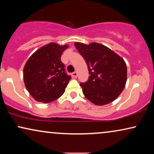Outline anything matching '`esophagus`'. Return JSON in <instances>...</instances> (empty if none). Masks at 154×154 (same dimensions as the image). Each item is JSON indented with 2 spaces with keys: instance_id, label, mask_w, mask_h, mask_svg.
<instances>
[{
  "instance_id": "1",
  "label": "esophagus",
  "mask_w": 154,
  "mask_h": 154,
  "mask_svg": "<svg viewBox=\"0 0 154 154\" xmlns=\"http://www.w3.org/2000/svg\"><path fill=\"white\" fill-rule=\"evenodd\" d=\"M72 75L73 78H77L78 76V73L76 72V71H74V72L72 73Z\"/></svg>"
}]
</instances>
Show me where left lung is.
<instances>
[{
  "mask_svg": "<svg viewBox=\"0 0 154 154\" xmlns=\"http://www.w3.org/2000/svg\"><path fill=\"white\" fill-rule=\"evenodd\" d=\"M74 45L89 71L88 81L80 84L85 97L100 106L114 101L127 81V66L123 59L102 44L75 43Z\"/></svg>",
  "mask_w": 154,
  "mask_h": 154,
  "instance_id": "1",
  "label": "left lung"
}]
</instances>
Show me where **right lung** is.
I'll list each match as a JSON object with an SVG mask.
<instances>
[{"label": "right lung", "mask_w": 154, "mask_h": 154, "mask_svg": "<svg viewBox=\"0 0 154 154\" xmlns=\"http://www.w3.org/2000/svg\"><path fill=\"white\" fill-rule=\"evenodd\" d=\"M68 47L48 44L35 51L25 64V86L38 102H53L64 94L71 77L66 74L61 56Z\"/></svg>", "instance_id": "add662e5"}]
</instances>
